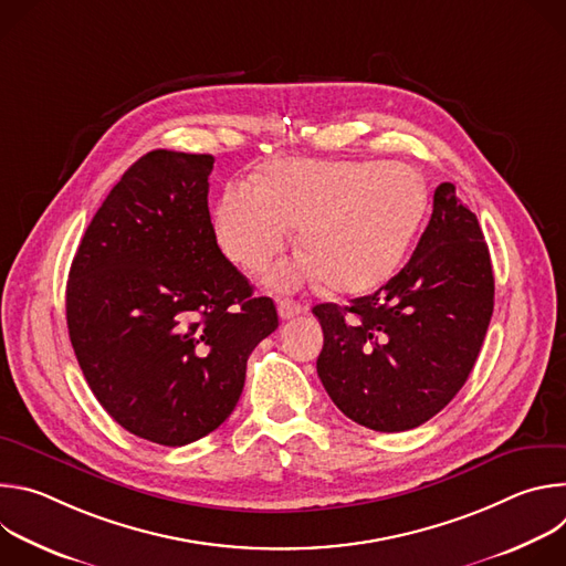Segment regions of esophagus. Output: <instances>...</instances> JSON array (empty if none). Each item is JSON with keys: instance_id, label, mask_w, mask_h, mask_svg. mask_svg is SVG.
<instances>
[{"instance_id": "1", "label": "esophagus", "mask_w": 566, "mask_h": 566, "mask_svg": "<svg viewBox=\"0 0 566 566\" xmlns=\"http://www.w3.org/2000/svg\"><path fill=\"white\" fill-rule=\"evenodd\" d=\"M302 311H304V306H302L300 302L291 300V297H282V300H277V313H280V317H282V319L295 317V315H300Z\"/></svg>"}]
</instances>
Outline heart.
<instances>
[{"instance_id": "obj_1", "label": "heart", "mask_w": 566, "mask_h": 566, "mask_svg": "<svg viewBox=\"0 0 566 566\" xmlns=\"http://www.w3.org/2000/svg\"><path fill=\"white\" fill-rule=\"evenodd\" d=\"M426 184L400 160L284 158L255 184H228L212 210L221 253L262 271L286 249L293 226L306 253L277 264L269 282L295 289L327 277L340 293L385 282L406 255L426 212Z\"/></svg>"}]
</instances>
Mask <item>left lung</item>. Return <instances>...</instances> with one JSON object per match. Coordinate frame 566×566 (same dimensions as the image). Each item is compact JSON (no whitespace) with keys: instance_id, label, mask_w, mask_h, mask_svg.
I'll use <instances>...</instances> for the list:
<instances>
[{"instance_id":"1","label":"left lung","mask_w":566,"mask_h":566,"mask_svg":"<svg viewBox=\"0 0 566 566\" xmlns=\"http://www.w3.org/2000/svg\"><path fill=\"white\" fill-rule=\"evenodd\" d=\"M495 304L491 253L452 184L410 258L349 306L315 304L325 345L317 376L338 410L376 432L419 428L468 380Z\"/></svg>"}]
</instances>
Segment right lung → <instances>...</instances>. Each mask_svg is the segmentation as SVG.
Here are the masks:
<instances>
[{
  "instance_id": "right-lung-1",
  "label": "right lung",
  "mask_w": 566,
  "mask_h": 566,
  "mask_svg": "<svg viewBox=\"0 0 566 566\" xmlns=\"http://www.w3.org/2000/svg\"><path fill=\"white\" fill-rule=\"evenodd\" d=\"M214 156L154 149L112 188L75 251L69 338L127 432L186 446L234 410L251 352L277 329L271 297L221 253L208 210Z\"/></svg>"
}]
</instances>
